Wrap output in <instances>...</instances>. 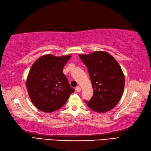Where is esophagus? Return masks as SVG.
I'll return each instance as SVG.
<instances>
[{
  "label": "esophagus",
  "mask_w": 151,
  "mask_h": 151,
  "mask_svg": "<svg viewBox=\"0 0 151 151\" xmlns=\"http://www.w3.org/2000/svg\"><path fill=\"white\" fill-rule=\"evenodd\" d=\"M76 91L77 92H81V88H80L79 86H77V87H76Z\"/></svg>",
  "instance_id": "esophagus-1"
}]
</instances>
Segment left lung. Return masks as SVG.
Returning a JSON list of instances; mask_svg holds the SVG:
<instances>
[{
  "mask_svg": "<svg viewBox=\"0 0 151 151\" xmlns=\"http://www.w3.org/2000/svg\"><path fill=\"white\" fill-rule=\"evenodd\" d=\"M86 66L91 79L93 94L85 103L93 111L104 113L112 110L123 93L125 76L119 63L106 52L79 54Z\"/></svg>",
  "mask_w": 151,
  "mask_h": 151,
  "instance_id": "8db88e82",
  "label": "left lung"
}]
</instances>
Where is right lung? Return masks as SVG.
<instances>
[{
  "instance_id": "add662e5",
  "label": "right lung",
  "mask_w": 151,
  "mask_h": 151,
  "mask_svg": "<svg viewBox=\"0 0 151 151\" xmlns=\"http://www.w3.org/2000/svg\"><path fill=\"white\" fill-rule=\"evenodd\" d=\"M71 57L45 55L32 66L26 88L32 102L41 111L52 112L61 108L74 92L63 73V67Z\"/></svg>"
}]
</instances>
